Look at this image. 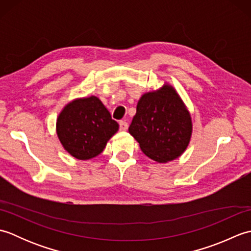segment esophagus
I'll return each mask as SVG.
<instances>
[{
    "label": "esophagus",
    "instance_id": "1",
    "mask_svg": "<svg viewBox=\"0 0 251 251\" xmlns=\"http://www.w3.org/2000/svg\"><path fill=\"white\" fill-rule=\"evenodd\" d=\"M127 128H128V123L125 121H121L120 122V129L122 131H125V130H127Z\"/></svg>",
    "mask_w": 251,
    "mask_h": 251
}]
</instances>
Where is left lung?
<instances>
[{
  "instance_id": "left-lung-1",
  "label": "left lung",
  "mask_w": 251,
  "mask_h": 251,
  "mask_svg": "<svg viewBox=\"0 0 251 251\" xmlns=\"http://www.w3.org/2000/svg\"><path fill=\"white\" fill-rule=\"evenodd\" d=\"M128 131L147 156L158 163L170 162L189 146L191 115L175 88L165 84L142 95Z\"/></svg>"
}]
</instances>
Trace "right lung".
<instances>
[{
    "label": "right lung",
    "mask_w": 251,
    "mask_h": 251,
    "mask_svg": "<svg viewBox=\"0 0 251 251\" xmlns=\"http://www.w3.org/2000/svg\"><path fill=\"white\" fill-rule=\"evenodd\" d=\"M57 135L65 150L82 161L94 158L103 151L106 142L119 130L99 98L90 96L69 102L60 112Z\"/></svg>",
    "instance_id": "1"
}]
</instances>
